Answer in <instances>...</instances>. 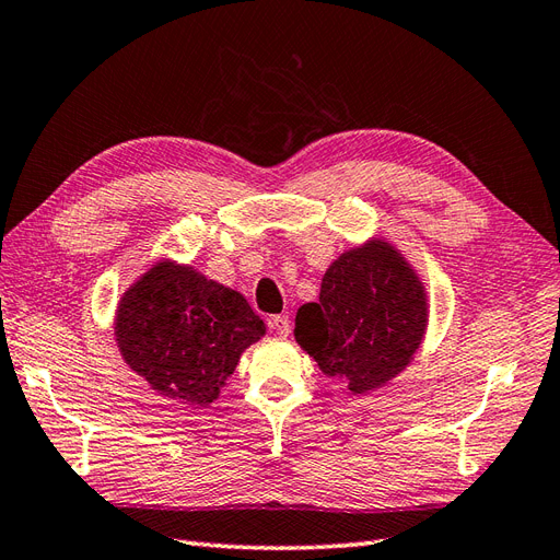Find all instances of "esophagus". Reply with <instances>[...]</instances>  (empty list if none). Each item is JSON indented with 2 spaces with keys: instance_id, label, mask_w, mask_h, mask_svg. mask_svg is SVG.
<instances>
[{
  "instance_id": "esophagus-1",
  "label": "esophagus",
  "mask_w": 560,
  "mask_h": 560,
  "mask_svg": "<svg viewBox=\"0 0 560 560\" xmlns=\"http://www.w3.org/2000/svg\"><path fill=\"white\" fill-rule=\"evenodd\" d=\"M268 327L273 329L278 336H282V338H287V336H290V331H292L290 317H287V315H273V317H268Z\"/></svg>"
}]
</instances>
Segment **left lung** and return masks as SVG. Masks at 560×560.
Here are the masks:
<instances>
[{"mask_svg":"<svg viewBox=\"0 0 560 560\" xmlns=\"http://www.w3.org/2000/svg\"><path fill=\"white\" fill-rule=\"evenodd\" d=\"M430 325L425 282L401 249L369 238L329 264L319 301L303 303L294 338L352 395L387 385L413 362Z\"/></svg>","mask_w":560,"mask_h":560,"instance_id":"left-lung-1","label":"left lung"}]
</instances>
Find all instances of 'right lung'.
<instances>
[{
  "label": "right lung",
  "mask_w": 560,
  "mask_h": 560,
  "mask_svg": "<svg viewBox=\"0 0 560 560\" xmlns=\"http://www.w3.org/2000/svg\"><path fill=\"white\" fill-rule=\"evenodd\" d=\"M264 334L266 322L241 292L175 259L147 268L114 313L121 360L156 395L186 409L210 406Z\"/></svg>",
  "instance_id": "right-lung-1"
}]
</instances>
